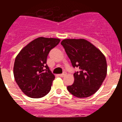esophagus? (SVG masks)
I'll return each instance as SVG.
<instances>
[{
	"label": "esophagus",
	"instance_id": "obj_1",
	"mask_svg": "<svg viewBox=\"0 0 122 122\" xmlns=\"http://www.w3.org/2000/svg\"><path fill=\"white\" fill-rule=\"evenodd\" d=\"M66 72H63V73H62V74H59V76H60V77H64L65 76V75H66Z\"/></svg>",
	"mask_w": 122,
	"mask_h": 122
}]
</instances>
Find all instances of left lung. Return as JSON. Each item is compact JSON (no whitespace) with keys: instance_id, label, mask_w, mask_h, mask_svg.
Returning <instances> with one entry per match:
<instances>
[{"instance_id":"obj_1","label":"left lung","mask_w":122,"mask_h":122,"mask_svg":"<svg viewBox=\"0 0 122 122\" xmlns=\"http://www.w3.org/2000/svg\"><path fill=\"white\" fill-rule=\"evenodd\" d=\"M61 45L73 67L79 68L73 74L74 83L68 86V90L77 98L92 96L100 89L107 74L105 56L84 39H65Z\"/></svg>"}]
</instances>
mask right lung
I'll list each match as a JSON object with an SVG mask.
<instances>
[{
  "label": "right lung",
  "instance_id": "right-lung-1",
  "mask_svg": "<svg viewBox=\"0 0 122 122\" xmlns=\"http://www.w3.org/2000/svg\"><path fill=\"white\" fill-rule=\"evenodd\" d=\"M60 40L37 38L22 48L15 59L13 74L22 92L29 97L40 98L48 94L55 76L46 64L49 51Z\"/></svg>",
  "mask_w": 122,
  "mask_h": 122
}]
</instances>
